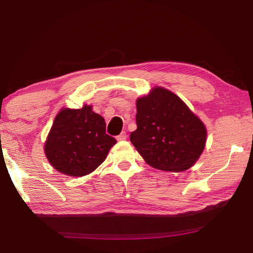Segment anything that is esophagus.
Instances as JSON below:
<instances>
[{
    "label": "esophagus",
    "instance_id": "obj_1",
    "mask_svg": "<svg viewBox=\"0 0 253 253\" xmlns=\"http://www.w3.org/2000/svg\"><path fill=\"white\" fill-rule=\"evenodd\" d=\"M126 138H127V135H126V132L125 131H123L121 135H118L117 137H116V139L118 141H122V140H126Z\"/></svg>",
    "mask_w": 253,
    "mask_h": 253
}]
</instances>
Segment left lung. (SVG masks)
Segmentation results:
<instances>
[{
    "instance_id": "1",
    "label": "left lung",
    "mask_w": 253,
    "mask_h": 253,
    "mask_svg": "<svg viewBox=\"0 0 253 253\" xmlns=\"http://www.w3.org/2000/svg\"><path fill=\"white\" fill-rule=\"evenodd\" d=\"M137 129L130 141L147 164L164 171L189 169L207 141L202 121L178 95L154 87L136 101Z\"/></svg>"
}]
</instances>
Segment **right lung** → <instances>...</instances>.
Here are the masks:
<instances>
[{"instance_id":"add662e5","label":"right lung","mask_w":253,"mask_h":253,"mask_svg":"<svg viewBox=\"0 0 253 253\" xmlns=\"http://www.w3.org/2000/svg\"><path fill=\"white\" fill-rule=\"evenodd\" d=\"M105 121L84 104L82 109L64 107L55 116L44 143L50 164L60 173L82 177L104 162L116 139L105 133Z\"/></svg>"}]
</instances>
